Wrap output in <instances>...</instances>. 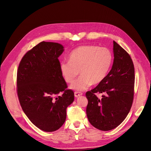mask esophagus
I'll use <instances>...</instances> for the list:
<instances>
[{
    "mask_svg": "<svg viewBox=\"0 0 151 151\" xmlns=\"http://www.w3.org/2000/svg\"><path fill=\"white\" fill-rule=\"evenodd\" d=\"M82 95V93H81V92H78V91H75V97H76V98L80 97V96Z\"/></svg>",
    "mask_w": 151,
    "mask_h": 151,
    "instance_id": "1",
    "label": "esophagus"
}]
</instances>
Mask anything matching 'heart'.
I'll return each instance as SVG.
<instances>
[{
    "label": "heart",
    "mask_w": 151,
    "mask_h": 151,
    "mask_svg": "<svg viewBox=\"0 0 151 151\" xmlns=\"http://www.w3.org/2000/svg\"><path fill=\"white\" fill-rule=\"evenodd\" d=\"M69 59L60 63L61 73L66 82L72 84L80 72L81 76L70 88L84 91L92 84H100L106 77L113 62V54L108 48L88 45L73 50Z\"/></svg>",
    "instance_id": "heart-1"
}]
</instances>
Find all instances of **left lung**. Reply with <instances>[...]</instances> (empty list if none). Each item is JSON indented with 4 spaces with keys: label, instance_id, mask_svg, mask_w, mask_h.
<instances>
[{
    "label": "left lung",
    "instance_id": "1",
    "mask_svg": "<svg viewBox=\"0 0 151 151\" xmlns=\"http://www.w3.org/2000/svg\"><path fill=\"white\" fill-rule=\"evenodd\" d=\"M114 63L106 77L92 90L86 92L88 100L86 114L96 129L110 130L127 117L134 99L135 76L130 55L114 41ZM103 93L101 99L95 93Z\"/></svg>",
    "mask_w": 151,
    "mask_h": 151
}]
</instances>
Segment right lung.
<instances>
[{
	"mask_svg": "<svg viewBox=\"0 0 151 151\" xmlns=\"http://www.w3.org/2000/svg\"><path fill=\"white\" fill-rule=\"evenodd\" d=\"M63 48L60 43L42 41L24 54L18 67L17 91L21 108L45 132L62 126L66 109L74 101V92L67 89L60 69L58 58Z\"/></svg>",
	"mask_w": 151,
	"mask_h": 151,
	"instance_id": "1",
	"label": "right lung"
}]
</instances>
